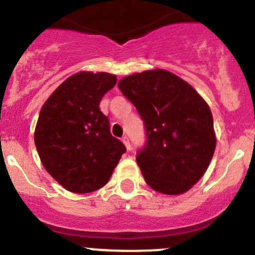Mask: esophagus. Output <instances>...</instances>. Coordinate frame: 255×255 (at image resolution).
I'll return each instance as SVG.
<instances>
[{"instance_id":"34e87169","label":"esophagus","mask_w":255,"mask_h":255,"mask_svg":"<svg viewBox=\"0 0 255 255\" xmlns=\"http://www.w3.org/2000/svg\"><path fill=\"white\" fill-rule=\"evenodd\" d=\"M122 142L123 143H125V146H126V148H127V151H130V142H129V138H128V137H123L122 138Z\"/></svg>"}]
</instances>
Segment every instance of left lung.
I'll use <instances>...</instances> for the list:
<instances>
[{"instance_id":"left-lung-1","label":"left lung","mask_w":255,"mask_h":255,"mask_svg":"<svg viewBox=\"0 0 255 255\" xmlns=\"http://www.w3.org/2000/svg\"><path fill=\"white\" fill-rule=\"evenodd\" d=\"M118 88L144 122L147 143L137 163L148 186L165 195L189 191L206 172L216 147L205 99L165 69L128 75Z\"/></svg>"}]
</instances>
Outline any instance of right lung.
<instances>
[{"label": "right lung", "instance_id": "add662e5", "mask_svg": "<svg viewBox=\"0 0 255 255\" xmlns=\"http://www.w3.org/2000/svg\"><path fill=\"white\" fill-rule=\"evenodd\" d=\"M116 83L114 74L79 71L61 83L40 111L34 133L40 160L51 177L74 194L103 187L126 152L99 109Z\"/></svg>", "mask_w": 255, "mask_h": 255}]
</instances>
